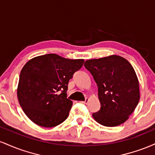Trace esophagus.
<instances>
[{"label": "esophagus", "instance_id": "esophagus-1", "mask_svg": "<svg viewBox=\"0 0 155 155\" xmlns=\"http://www.w3.org/2000/svg\"><path fill=\"white\" fill-rule=\"evenodd\" d=\"M88 102H89V98H87H87L85 99L84 101H81V104H87Z\"/></svg>", "mask_w": 155, "mask_h": 155}]
</instances>
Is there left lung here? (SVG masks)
<instances>
[{
	"mask_svg": "<svg viewBox=\"0 0 155 155\" xmlns=\"http://www.w3.org/2000/svg\"><path fill=\"white\" fill-rule=\"evenodd\" d=\"M98 88L101 109L94 120L106 127L124 123L134 111L140 99L139 82L131 64L122 57L110 55L86 60Z\"/></svg>",
	"mask_w": 155,
	"mask_h": 155,
	"instance_id": "1",
	"label": "left lung"
}]
</instances>
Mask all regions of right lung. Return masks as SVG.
Wrapping results in <instances>:
<instances>
[{"instance_id":"right-lung-1","label":"right lung","mask_w":155,"mask_h":155,"mask_svg":"<svg viewBox=\"0 0 155 155\" xmlns=\"http://www.w3.org/2000/svg\"><path fill=\"white\" fill-rule=\"evenodd\" d=\"M84 61L48 54L26 63L20 72L17 97L32 122L53 127L66 120L73 105L67 98L68 84Z\"/></svg>"}]
</instances>
